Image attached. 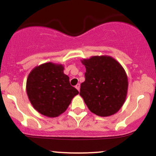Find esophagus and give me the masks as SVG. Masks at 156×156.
<instances>
[{"instance_id":"1","label":"esophagus","mask_w":156,"mask_h":156,"mask_svg":"<svg viewBox=\"0 0 156 156\" xmlns=\"http://www.w3.org/2000/svg\"><path fill=\"white\" fill-rule=\"evenodd\" d=\"M76 88L77 89H78V92H79V91H80V84H79V83L77 84V85L76 86Z\"/></svg>"}]
</instances>
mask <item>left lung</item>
I'll list each match as a JSON object with an SVG mask.
<instances>
[{
	"mask_svg": "<svg viewBox=\"0 0 156 156\" xmlns=\"http://www.w3.org/2000/svg\"><path fill=\"white\" fill-rule=\"evenodd\" d=\"M85 66V81L80 95L91 112L109 117L118 112L128 94V79L125 70L110 55H94L80 60Z\"/></svg>",
	"mask_w": 156,
	"mask_h": 156,
	"instance_id": "1",
	"label": "left lung"
}]
</instances>
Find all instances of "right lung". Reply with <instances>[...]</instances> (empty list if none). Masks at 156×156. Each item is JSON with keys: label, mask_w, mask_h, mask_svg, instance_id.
<instances>
[{"label": "right lung", "mask_w": 156, "mask_h": 156, "mask_svg": "<svg viewBox=\"0 0 156 156\" xmlns=\"http://www.w3.org/2000/svg\"><path fill=\"white\" fill-rule=\"evenodd\" d=\"M61 64L48 62L37 66L28 75L26 92L31 105L39 114L57 117L67 110L78 91L69 84Z\"/></svg>", "instance_id": "right-lung-1"}]
</instances>
